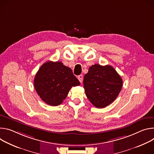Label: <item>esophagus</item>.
Masks as SVG:
<instances>
[{
  "label": "esophagus",
  "instance_id": "esophagus-1",
  "mask_svg": "<svg viewBox=\"0 0 154 154\" xmlns=\"http://www.w3.org/2000/svg\"><path fill=\"white\" fill-rule=\"evenodd\" d=\"M78 80L80 81V82L82 83V81H83V76H82V75H79V76H78Z\"/></svg>",
  "mask_w": 154,
  "mask_h": 154
}]
</instances>
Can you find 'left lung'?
<instances>
[{
	"label": "left lung",
	"mask_w": 154,
	"mask_h": 154,
	"mask_svg": "<svg viewBox=\"0 0 154 154\" xmlns=\"http://www.w3.org/2000/svg\"><path fill=\"white\" fill-rule=\"evenodd\" d=\"M122 79L110 65L95 64L84 75L85 93L92 104L98 108L108 106L116 100L122 87Z\"/></svg>",
	"instance_id": "left-lung-1"
}]
</instances>
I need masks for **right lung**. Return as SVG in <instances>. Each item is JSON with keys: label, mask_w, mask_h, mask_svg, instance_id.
I'll return each instance as SVG.
<instances>
[{"label": "right lung", "mask_w": 154, "mask_h": 154, "mask_svg": "<svg viewBox=\"0 0 154 154\" xmlns=\"http://www.w3.org/2000/svg\"><path fill=\"white\" fill-rule=\"evenodd\" d=\"M80 85L71 68L61 62L48 61L39 68L34 78V88L41 99L51 106H58L73 86Z\"/></svg>", "instance_id": "right-lung-1"}]
</instances>
